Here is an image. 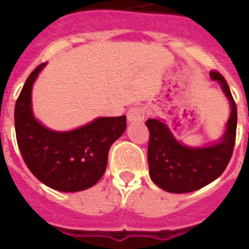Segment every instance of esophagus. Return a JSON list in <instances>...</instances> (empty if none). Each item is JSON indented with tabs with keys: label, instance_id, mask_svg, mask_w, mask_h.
Segmentation results:
<instances>
[{
	"label": "esophagus",
	"instance_id": "obj_1",
	"mask_svg": "<svg viewBox=\"0 0 249 249\" xmlns=\"http://www.w3.org/2000/svg\"><path fill=\"white\" fill-rule=\"evenodd\" d=\"M126 116H128V120L132 123L142 121L146 117V108L144 107H130Z\"/></svg>",
	"mask_w": 249,
	"mask_h": 249
}]
</instances>
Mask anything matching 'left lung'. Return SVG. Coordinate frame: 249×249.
Returning a JSON list of instances; mask_svg holds the SVG:
<instances>
[{
	"instance_id": "left-lung-1",
	"label": "left lung",
	"mask_w": 249,
	"mask_h": 249,
	"mask_svg": "<svg viewBox=\"0 0 249 249\" xmlns=\"http://www.w3.org/2000/svg\"><path fill=\"white\" fill-rule=\"evenodd\" d=\"M220 84L230 101L231 113L226 132L218 143L207 147H187L178 142L165 123L158 119L146 121L150 141L147 158L150 177L155 185L168 193L185 194L204 187L218 178L231 159L236 137V105L226 80L220 72H209Z\"/></svg>"
}]
</instances>
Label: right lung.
Listing matches in <instances>:
<instances>
[{
	"label": "right lung",
	"mask_w": 249,
	"mask_h": 249,
	"mask_svg": "<svg viewBox=\"0 0 249 249\" xmlns=\"http://www.w3.org/2000/svg\"><path fill=\"white\" fill-rule=\"evenodd\" d=\"M45 64L28 76L15 103L18 146L25 165L44 185L63 193L89 189L105 174L109 147L124 133L126 117H99L70 132L45 128L31 105L33 83Z\"/></svg>",
	"instance_id": "1"
}]
</instances>
